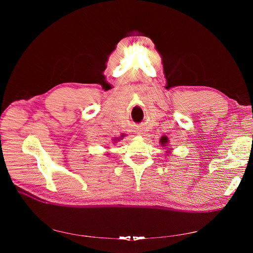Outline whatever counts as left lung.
<instances>
[{
  "label": "left lung",
  "instance_id": "1",
  "mask_svg": "<svg viewBox=\"0 0 253 253\" xmlns=\"http://www.w3.org/2000/svg\"><path fill=\"white\" fill-rule=\"evenodd\" d=\"M168 141H169V140H168V137L167 136H163L162 139H160V143H162L163 145H166L168 143Z\"/></svg>",
  "mask_w": 253,
  "mask_h": 253
}]
</instances>
